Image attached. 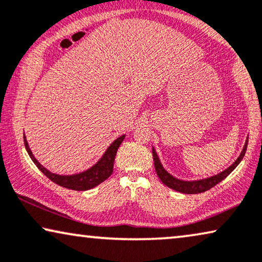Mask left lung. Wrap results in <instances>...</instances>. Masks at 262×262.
<instances>
[{"mask_svg":"<svg viewBox=\"0 0 262 262\" xmlns=\"http://www.w3.org/2000/svg\"><path fill=\"white\" fill-rule=\"evenodd\" d=\"M247 145H248V139L246 140V144L243 146L242 152L238 158H237L233 164H231L228 169H225L224 171L217 173V175L208 177V179H204V180H198V181H183V180H179L176 177H173L172 175H170L169 172L164 169V166L160 163L159 157L157 155L156 149L152 147V155H153V162H155V167H156V172L160 181L167 186L171 189L180 191V193L183 194H199V193H204L208 189H211L212 187H214L215 184H218L219 182H222L223 180L225 179L226 176H229L233 170L236 169V166L241 163V160L243 159V157L246 155L247 151Z\"/></svg>","mask_w":262,"mask_h":262,"instance_id":"8db88e82","label":"left lung"}]
</instances>
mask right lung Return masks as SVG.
Returning <instances> with one entry per match:
<instances>
[{
	"mask_svg": "<svg viewBox=\"0 0 262 262\" xmlns=\"http://www.w3.org/2000/svg\"><path fill=\"white\" fill-rule=\"evenodd\" d=\"M124 137L125 135H121L120 138L114 140L113 144L106 148L105 152H104L102 158H100L95 165L91 166L90 169L85 170V171L74 173V175H58V173L49 171L47 167L41 165V164L36 159V157L33 156V153L31 151L29 146V142L26 140L25 134H24V142H25L26 151L29 153L30 158L32 159V162L36 164L38 169H39L49 180H51L52 182L63 188L81 191L92 189V188H95L96 186H98V184L104 182V181L113 173L115 157H116L117 149L122 144V141H123Z\"/></svg>",
	"mask_w": 262,
	"mask_h": 262,
	"instance_id": "right-lung-1",
	"label": "right lung"
}]
</instances>
